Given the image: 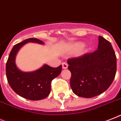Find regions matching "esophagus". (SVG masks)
Segmentation results:
<instances>
[{
  "label": "esophagus",
  "instance_id": "obj_1",
  "mask_svg": "<svg viewBox=\"0 0 121 121\" xmlns=\"http://www.w3.org/2000/svg\"><path fill=\"white\" fill-rule=\"evenodd\" d=\"M62 66H63V69H66L68 66V65L66 62H63L62 63Z\"/></svg>",
  "mask_w": 121,
  "mask_h": 121
}]
</instances>
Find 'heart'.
Masks as SVG:
<instances>
[{"label":"heart","instance_id":"heart-1","mask_svg":"<svg viewBox=\"0 0 121 121\" xmlns=\"http://www.w3.org/2000/svg\"><path fill=\"white\" fill-rule=\"evenodd\" d=\"M83 47H84V45H83V43H77L75 45V47H76V48L77 49H81Z\"/></svg>","mask_w":121,"mask_h":121}]
</instances>
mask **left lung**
<instances>
[{"label": "left lung", "instance_id": "8db88e82", "mask_svg": "<svg viewBox=\"0 0 121 121\" xmlns=\"http://www.w3.org/2000/svg\"><path fill=\"white\" fill-rule=\"evenodd\" d=\"M68 64L71 89L83 98H93L106 91L116 73L114 51L111 43L101 36H99L98 50L68 59Z\"/></svg>", "mask_w": 121, "mask_h": 121}]
</instances>
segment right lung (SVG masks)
Segmentation results:
<instances>
[{"mask_svg":"<svg viewBox=\"0 0 121 121\" xmlns=\"http://www.w3.org/2000/svg\"><path fill=\"white\" fill-rule=\"evenodd\" d=\"M28 42L44 44L43 42L35 38L23 40L13 46L6 63V75L12 89L19 96L32 101L47 98L50 93L52 81L61 72L62 66L52 68L44 65L33 72H23L15 64L17 53L21 47Z\"/></svg>","mask_w":121,"mask_h":121,"instance_id":"add662e5","label":"right lung"}]
</instances>
